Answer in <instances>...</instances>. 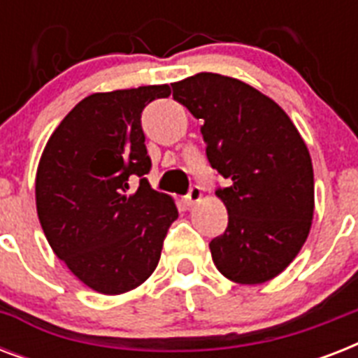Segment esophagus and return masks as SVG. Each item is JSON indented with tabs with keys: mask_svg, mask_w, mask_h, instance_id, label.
<instances>
[{
	"mask_svg": "<svg viewBox=\"0 0 358 358\" xmlns=\"http://www.w3.org/2000/svg\"><path fill=\"white\" fill-rule=\"evenodd\" d=\"M201 199H202L201 187H199V185H193V187L189 189V193L184 196V202L187 204V206H193V204H196Z\"/></svg>",
	"mask_w": 358,
	"mask_h": 358,
	"instance_id": "esophagus-1",
	"label": "esophagus"
}]
</instances>
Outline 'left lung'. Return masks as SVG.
<instances>
[{"instance_id":"1","label":"left lung","mask_w":358,"mask_h":358,"mask_svg":"<svg viewBox=\"0 0 358 358\" xmlns=\"http://www.w3.org/2000/svg\"><path fill=\"white\" fill-rule=\"evenodd\" d=\"M173 96L202 120L208 162L230 182L215 191L229 227L210 243L213 264L232 282L271 280L299 255L312 227L305 141L277 102L236 78L201 72L173 83Z\"/></svg>"}]
</instances>
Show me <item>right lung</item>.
I'll use <instances>...</instances> for the list:
<instances>
[{"label": "right lung", "mask_w": 358, "mask_h": 358, "mask_svg": "<svg viewBox=\"0 0 358 358\" xmlns=\"http://www.w3.org/2000/svg\"><path fill=\"white\" fill-rule=\"evenodd\" d=\"M169 85L83 98L48 139L35 180L48 243L70 271L103 295L126 294L150 277L176 204L150 187L141 113ZM129 176L140 187L128 194Z\"/></svg>", "instance_id": "obj_1"}]
</instances>
